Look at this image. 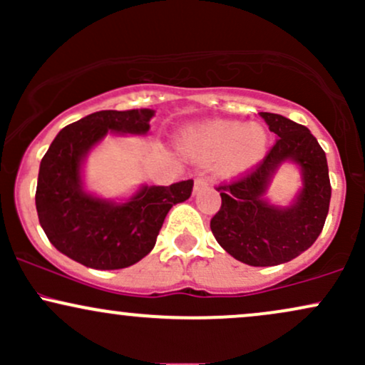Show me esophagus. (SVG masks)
Instances as JSON below:
<instances>
[{
    "label": "esophagus",
    "mask_w": 365,
    "mask_h": 365,
    "mask_svg": "<svg viewBox=\"0 0 365 365\" xmlns=\"http://www.w3.org/2000/svg\"><path fill=\"white\" fill-rule=\"evenodd\" d=\"M207 187V178L202 177V175H199V177L195 178V183H194V190L199 192L202 190V188Z\"/></svg>",
    "instance_id": "obj_1"
}]
</instances>
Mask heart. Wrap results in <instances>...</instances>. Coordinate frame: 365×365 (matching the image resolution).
I'll use <instances>...</instances> for the list:
<instances>
[{
    "label": "heart",
    "mask_w": 365,
    "mask_h": 365,
    "mask_svg": "<svg viewBox=\"0 0 365 365\" xmlns=\"http://www.w3.org/2000/svg\"><path fill=\"white\" fill-rule=\"evenodd\" d=\"M183 148L202 161L217 159L221 175L237 177L261 161L267 148V132L259 123L242 127L237 121H211L190 130L183 137Z\"/></svg>",
    "instance_id": "heart-1"
}]
</instances>
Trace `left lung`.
Segmentation results:
<instances>
[{
	"label": "left lung",
	"instance_id": "8db88e82",
	"mask_svg": "<svg viewBox=\"0 0 365 365\" xmlns=\"http://www.w3.org/2000/svg\"><path fill=\"white\" fill-rule=\"evenodd\" d=\"M261 116L278 139L252 170L216 187L221 207L212 216L211 232L237 261L278 266L317 240L329 211L331 183L326 154L311 130L274 113ZM284 160L301 166L304 187L290 208H276L263 200V194Z\"/></svg>",
	"mask_w": 365,
	"mask_h": 365
}]
</instances>
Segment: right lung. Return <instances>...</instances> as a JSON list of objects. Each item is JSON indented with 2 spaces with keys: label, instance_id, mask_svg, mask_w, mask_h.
Returning a JSON list of instances; mask_svg holds the SVG:
<instances>
[{
  "label": "right lung",
  "instance_id": "right-lung-1",
  "mask_svg": "<svg viewBox=\"0 0 365 365\" xmlns=\"http://www.w3.org/2000/svg\"><path fill=\"white\" fill-rule=\"evenodd\" d=\"M153 110H104L66 125L41 161L36 190L39 223L66 257L94 269H121L139 262L156 245L163 221L192 194L194 180L170 187L144 185L127 202L115 204L82 188V163L108 132H149Z\"/></svg>",
  "mask_w": 365,
  "mask_h": 365
}]
</instances>
